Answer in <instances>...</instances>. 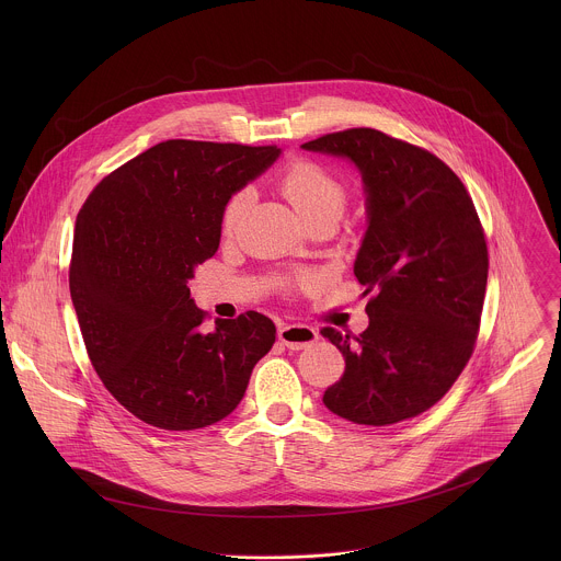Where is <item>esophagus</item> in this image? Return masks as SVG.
I'll list each match as a JSON object with an SVG mask.
<instances>
[{"instance_id": "34e87169", "label": "esophagus", "mask_w": 561, "mask_h": 561, "mask_svg": "<svg viewBox=\"0 0 561 561\" xmlns=\"http://www.w3.org/2000/svg\"><path fill=\"white\" fill-rule=\"evenodd\" d=\"M278 339L289 350H305L313 345L320 339V334L313 325L307 323H285L278 328Z\"/></svg>"}]
</instances>
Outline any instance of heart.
Here are the masks:
<instances>
[{
	"instance_id": "heart-1",
	"label": "heart",
	"mask_w": 561,
	"mask_h": 561,
	"mask_svg": "<svg viewBox=\"0 0 561 561\" xmlns=\"http://www.w3.org/2000/svg\"><path fill=\"white\" fill-rule=\"evenodd\" d=\"M278 190L307 225L318 218L339 220L347 207L345 183L318 161H291L278 179ZM245 207L248 190H238L225 201L220 214V225L225 233H233L238 229Z\"/></svg>"
}]
</instances>
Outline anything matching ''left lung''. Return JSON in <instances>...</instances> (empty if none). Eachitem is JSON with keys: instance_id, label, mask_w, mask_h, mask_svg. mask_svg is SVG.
<instances>
[{"instance_id": "obj_1", "label": "left lung", "mask_w": 561, "mask_h": 561, "mask_svg": "<svg viewBox=\"0 0 561 561\" xmlns=\"http://www.w3.org/2000/svg\"><path fill=\"white\" fill-rule=\"evenodd\" d=\"M354 161L369 227L354 276L374 294L360 334L321 328L345 371L325 389L330 412L358 425H393L430 410L467 367L488 280V245L473 198L434 153L354 127L302 145Z\"/></svg>"}]
</instances>
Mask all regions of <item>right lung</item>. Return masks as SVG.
I'll use <instances>...</instances> for the list:
<instances>
[{
    "label": "right lung",
    "mask_w": 561,
    "mask_h": 561,
    "mask_svg": "<svg viewBox=\"0 0 561 561\" xmlns=\"http://www.w3.org/2000/svg\"><path fill=\"white\" fill-rule=\"evenodd\" d=\"M278 153L165 140L103 176L78 214L69 287L88 358L114 400L153 427L198 430L231 414L274 345V321L256 311L205 332L187 280L220 245L225 201Z\"/></svg>",
    "instance_id": "right-lung-1"
}]
</instances>
